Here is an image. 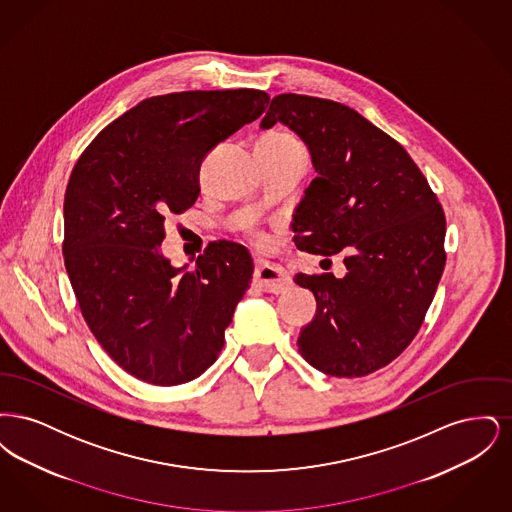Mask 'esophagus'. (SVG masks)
Instances as JSON below:
<instances>
[{"mask_svg": "<svg viewBox=\"0 0 512 512\" xmlns=\"http://www.w3.org/2000/svg\"><path fill=\"white\" fill-rule=\"evenodd\" d=\"M255 282L259 284V288L263 292L268 293H282L288 290V286L292 284L290 282V276L280 270V268L272 267L268 263H259L255 267Z\"/></svg>", "mask_w": 512, "mask_h": 512, "instance_id": "34e87169", "label": "esophagus"}]
</instances>
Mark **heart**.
Listing matches in <instances>:
<instances>
[{
  "label": "heart",
  "instance_id": "1",
  "mask_svg": "<svg viewBox=\"0 0 512 512\" xmlns=\"http://www.w3.org/2000/svg\"><path fill=\"white\" fill-rule=\"evenodd\" d=\"M259 144L278 147L301 146L293 136L286 134V132H268V134L259 138Z\"/></svg>",
  "mask_w": 512,
  "mask_h": 512
}]
</instances>
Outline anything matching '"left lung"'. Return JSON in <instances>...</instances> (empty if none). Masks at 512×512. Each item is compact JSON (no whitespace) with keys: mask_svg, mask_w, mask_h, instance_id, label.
Returning a JSON list of instances; mask_svg holds the SVG:
<instances>
[{"mask_svg":"<svg viewBox=\"0 0 512 512\" xmlns=\"http://www.w3.org/2000/svg\"><path fill=\"white\" fill-rule=\"evenodd\" d=\"M286 124L317 178L295 209L297 249L345 251L347 274H297L317 299L301 357L328 376L359 378L414 340L445 267V215L411 155L355 109L299 94L270 101L261 128Z\"/></svg>","mask_w":512,"mask_h":512,"instance_id":"1","label":"left lung"}]
</instances>
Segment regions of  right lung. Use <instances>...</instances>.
Listing matches in <instances>:
<instances>
[{
    "label": "right lung",
    "mask_w": 512,
    "mask_h": 512,
    "mask_svg": "<svg viewBox=\"0 0 512 512\" xmlns=\"http://www.w3.org/2000/svg\"><path fill=\"white\" fill-rule=\"evenodd\" d=\"M268 101L251 88L144 99L74 165L63 203L65 267L96 340L142 382L178 386L219 357L249 290V251L220 240L194 268H176L159 245L165 217L194 205L205 155L259 119Z\"/></svg>",
    "instance_id": "1"
}]
</instances>
